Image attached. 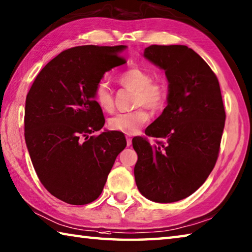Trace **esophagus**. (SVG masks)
<instances>
[{
  "instance_id": "34e87169",
  "label": "esophagus",
  "mask_w": 252,
  "mask_h": 252,
  "mask_svg": "<svg viewBox=\"0 0 252 252\" xmlns=\"http://www.w3.org/2000/svg\"><path fill=\"white\" fill-rule=\"evenodd\" d=\"M132 144V139L130 138V136H126V145L130 146Z\"/></svg>"
}]
</instances>
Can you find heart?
I'll list each match as a JSON object with an SVG mask.
<instances>
[{
  "mask_svg": "<svg viewBox=\"0 0 252 252\" xmlns=\"http://www.w3.org/2000/svg\"><path fill=\"white\" fill-rule=\"evenodd\" d=\"M120 84L135 91L134 106H145L153 111L162 110L167 101V86L161 80H152L150 72L139 67H133L118 76ZM94 99L99 107L111 111L114 106L113 95L106 82H99L94 89ZM150 120V114L144 107L130 112L118 113L109 119V127L113 131L133 134Z\"/></svg>",
  "mask_w": 252,
  "mask_h": 252,
  "instance_id": "heart-1",
  "label": "heart"
}]
</instances>
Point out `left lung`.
<instances>
[{
  "label": "left lung",
  "mask_w": 252,
  "mask_h": 252,
  "mask_svg": "<svg viewBox=\"0 0 252 252\" xmlns=\"http://www.w3.org/2000/svg\"><path fill=\"white\" fill-rule=\"evenodd\" d=\"M144 57L165 71L168 95L145 130L162 141L132 140L135 183L150 200L178 202L197 190L216 164L226 120L220 87L207 63L184 45H151Z\"/></svg>",
  "instance_id": "left-lung-1"
}]
</instances>
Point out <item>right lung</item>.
Returning a JSON list of instances; mask_svg holds the SVG:
<instances>
[{
  "mask_svg": "<svg viewBox=\"0 0 252 252\" xmlns=\"http://www.w3.org/2000/svg\"><path fill=\"white\" fill-rule=\"evenodd\" d=\"M126 46L85 45L62 52L36 77L25 102L24 130L39 181L55 197L86 205L99 197L118 154V131L91 135L104 125L94 89L104 72L126 63Z\"/></svg>",
  "mask_w": 252,
  "mask_h": 252,
  "instance_id": "right-lung-1",
  "label": "right lung"
}]
</instances>
